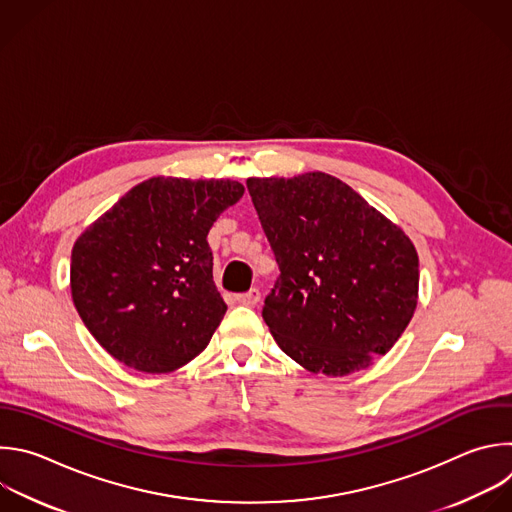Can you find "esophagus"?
Masks as SVG:
<instances>
[{
    "label": "esophagus",
    "mask_w": 512,
    "mask_h": 512,
    "mask_svg": "<svg viewBox=\"0 0 512 512\" xmlns=\"http://www.w3.org/2000/svg\"><path fill=\"white\" fill-rule=\"evenodd\" d=\"M259 299H261V293H259V289H257V287H253V289H249V291H245V293L235 295V301H237V303H241V305H249V307L257 305V301H259Z\"/></svg>",
    "instance_id": "obj_1"
}]
</instances>
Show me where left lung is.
Returning <instances> with one entry per match:
<instances>
[{"label":"left lung","instance_id":"obj_1","mask_svg":"<svg viewBox=\"0 0 512 512\" xmlns=\"http://www.w3.org/2000/svg\"><path fill=\"white\" fill-rule=\"evenodd\" d=\"M247 189L279 265L261 311L279 348L325 376L390 352L418 303L404 231L325 173L249 179Z\"/></svg>","mask_w":512,"mask_h":512}]
</instances>
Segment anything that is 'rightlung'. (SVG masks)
I'll return each instance as SVG.
<instances>
[{"instance_id":"add662e5","label":"right lung","mask_w":512,"mask_h":512,"mask_svg":"<svg viewBox=\"0 0 512 512\" xmlns=\"http://www.w3.org/2000/svg\"><path fill=\"white\" fill-rule=\"evenodd\" d=\"M243 193L235 181L148 179L80 235L72 299L112 358L166 374L207 348L227 311L207 235Z\"/></svg>"}]
</instances>
